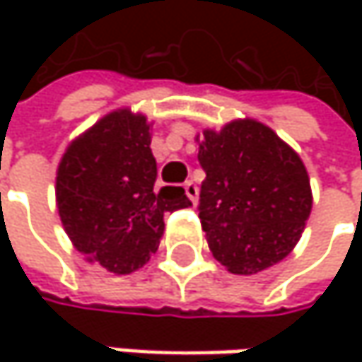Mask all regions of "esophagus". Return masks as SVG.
<instances>
[{"instance_id": "esophagus-1", "label": "esophagus", "mask_w": 362, "mask_h": 362, "mask_svg": "<svg viewBox=\"0 0 362 362\" xmlns=\"http://www.w3.org/2000/svg\"><path fill=\"white\" fill-rule=\"evenodd\" d=\"M184 192H186V197L192 201V203H197V197H199V188H197V184L192 180L184 182Z\"/></svg>"}]
</instances>
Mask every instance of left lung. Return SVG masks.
<instances>
[{"label": "left lung", "mask_w": 362, "mask_h": 362, "mask_svg": "<svg viewBox=\"0 0 362 362\" xmlns=\"http://www.w3.org/2000/svg\"><path fill=\"white\" fill-rule=\"evenodd\" d=\"M199 218L214 257L233 274H255L287 257L313 209L300 155L270 127L237 119L205 129Z\"/></svg>", "instance_id": "left-lung-1"}]
</instances>
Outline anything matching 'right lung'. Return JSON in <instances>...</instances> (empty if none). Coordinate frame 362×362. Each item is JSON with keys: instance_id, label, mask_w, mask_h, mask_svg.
Segmentation results:
<instances>
[{"instance_id": "obj_1", "label": "right lung", "mask_w": 362, "mask_h": 362, "mask_svg": "<svg viewBox=\"0 0 362 362\" xmlns=\"http://www.w3.org/2000/svg\"><path fill=\"white\" fill-rule=\"evenodd\" d=\"M144 115L112 110L75 138L56 174V205L75 250L115 274L157 252L163 216L192 205L182 186L155 188L157 161Z\"/></svg>"}]
</instances>
